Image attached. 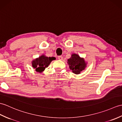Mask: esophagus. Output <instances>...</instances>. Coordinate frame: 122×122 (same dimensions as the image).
I'll use <instances>...</instances> for the list:
<instances>
[{"label":"esophagus","mask_w":122,"mask_h":122,"mask_svg":"<svg viewBox=\"0 0 122 122\" xmlns=\"http://www.w3.org/2000/svg\"><path fill=\"white\" fill-rule=\"evenodd\" d=\"M58 58L59 60H62V59H63V56H58Z\"/></svg>","instance_id":"34e87169"}]
</instances>
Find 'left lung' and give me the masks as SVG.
<instances>
[{
	"mask_svg": "<svg viewBox=\"0 0 122 122\" xmlns=\"http://www.w3.org/2000/svg\"><path fill=\"white\" fill-rule=\"evenodd\" d=\"M68 64L70 69L76 74H80V73L85 69L86 64L84 59L76 54H73L69 59H68Z\"/></svg>",
	"mask_w": 122,
	"mask_h": 122,
	"instance_id": "1",
	"label": "left lung"
}]
</instances>
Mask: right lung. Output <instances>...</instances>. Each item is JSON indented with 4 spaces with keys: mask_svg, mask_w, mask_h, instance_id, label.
<instances>
[{
    "mask_svg": "<svg viewBox=\"0 0 122 122\" xmlns=\"http://www.w3.org/2000/svg\"><path fill=\"white\" fill-rule=\"evenodd\" d=\"M55 57H47L42 55L38 58L36 59L32 62V66L35 69L36 71L41 73L48 67L52 60H55Z\"/></svg>",
    "mask_w": 122,
    "mask_h": 122,
    "instance_id": "add662e5",
    "label": "right lung"
}]
</instances>
